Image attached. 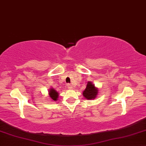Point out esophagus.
<instances>
[{
	"mask_svg": "<svg viewBox=\"0 0 146 146\" xmlns=\"http://www.w3.org/2000/svg\"><path fill=\"white\" fill-rule=\"evenodd\" d=\"M68 88H69V89H73V86H71V84H68Z\"/></svg>",
	"mask_w": 146,
	"mask_h": 146,
	"instance_id": "34e87169",
	"label": "esophagus"
}]
</instances>
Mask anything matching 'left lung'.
<instances>
[{
  "label": "left lung",
  "instance_id": "left-lung-1",
  "mask_svg": "<svg viewBox=\"0 0 146 146\" xmlns=\"http://www.w3.org/2000/svg\"><path fill=\"white\" fill-rule=\"evenodd\" d=\"M98 88L95 86L92 82H88L86 88L83 92V96L87 100L95 99L98 94Z\"/></svg>",
  "mask_w": 146,
  "mask_h": 146
}]
</instances>
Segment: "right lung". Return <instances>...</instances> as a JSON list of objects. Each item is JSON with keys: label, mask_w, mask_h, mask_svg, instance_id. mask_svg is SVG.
I'll return each mask as SVG.
<instances>
[{"label": "right lung", "mask_w": 146, "mask_h": 146, "mask_svg": "<svg viewBox=\"0 0 146 146\" xmlns=\"http://www.w3.org/2000/svg\"><path fill=\"white\" fill-rule=\"evenodd\" d=\"M58 95H59L58 92H57L53 88H50L48 89V96L49 98L50 99V100H51L52 102L58 100Z\"/></svg>", "instance_id": "right-lung-1"}]
</instances>
